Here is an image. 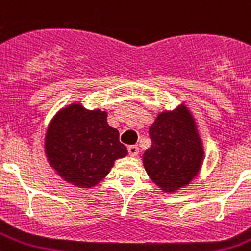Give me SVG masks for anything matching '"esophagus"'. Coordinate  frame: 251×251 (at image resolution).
Listing matches in <instances>:
<instances>
[{
	"label": "esophagus",
	"mask_w": 251,
	"mask_h": 251,
	"mask_svg": "<svg viewBox=\"0 0 251 251\" xmlns=\"http://www.w3.org/2000/svg\"><path fill=\"white\" fill-rule=\"evenodd\" d=\"M127 150H129L130 156L135 157V156H138V155H139V147H138V146H130Z\"/></svg>",
	"instance_id": "1"
}]
</instances>
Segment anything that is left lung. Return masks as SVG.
I'll list each match as a JSON object with an SVG mask.
<instances>
[{
    "label": "left lung",
    "instance_id": "left-lung-1",
    "mask_svg": "<svg viewBox=\"0 0 251 251\" xmlns=\"http://www.w3.org/2000/svg\"><path fill=\"white\" fill-rule=\"evenodd\" d=\"M152 145L143 155L147 175L161 191L173 194L190 185L202 169L204 147L198 124L181 102L163 110L150 126Z\"/></svg>",
    "mask_w": 251,
    "mask_h": 251
}]
</instances>
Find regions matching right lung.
<instances>
[{
  "mask_svg": "<svg viewBox=\"0 0 251 251\" xmlns=\"http://www.w3.org/2000/svg\"><path fill=\"white\" fill-rule=\"evenodd\" d=\"M108 112L87 109L80 101L62 106L49 121L44 152L49 165L73 186L91 189L105 178L114 161L127 155Z\"/></svg>",
  "mask_w": 251,
  "mask_h": 251,
  "instance_id": "obj_1",
  "label": "right lung"
}]
</instances>
